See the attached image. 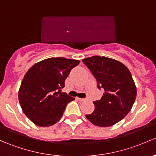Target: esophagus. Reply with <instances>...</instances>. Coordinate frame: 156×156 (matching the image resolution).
Segmentation results:
<instances>
[{
  "instance_id": "obj_1",
  "label": "esophagus",
  "mask_w": 156,
  "mask_h": 156,
  "mask_svg": "<svg viewBox=\"0 0 156 156\" xmlns=\"http://www.w3.org/2000/svg\"><path fill=\"white\" fill-rule=\"evenodd\" d=\"M78 99L79 100V101H86V99H81V98H78Z\"/></svg>"
}]
</instances>
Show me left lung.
I'll return each mask as SVG.
<instances>
[{
	"instance_id": "left-lung-1",
	"label": "left lung",
	"mask_w": 156,
	"mask_h": 156,
	"mask_svg": "<svg viewBox=\"0 0 156 156\" xmlns=\"http://www.w3.org/2000/svg\"><path fill=\"white\" fill-rule=\"evenodd\" d=\"M82 61L96 78L98 88L105 90L101 99L93 101V112L86 117L100 127L117 123L131 111L137 96L130 71L123 63L109 57L93 56Z\"/></svg>"
}]
</instances>
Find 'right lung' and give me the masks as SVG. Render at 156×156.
Segmentation results:
<instances>
[{"instance_id":"1","label":"right lung","mask_w":156,"mask_h":156,"mask_svg":"<svg viewBox=\"0 0 156 156\" xmlns=\"http://www.w3.org/2000/svg\"><path fill=\"white\" fill-rule=\"evenodd\" d=\"M78 60L51 57L39 61L27 72L19 90L23 112L35 125L47 127L63 116L67 104L75 98L62 93L70 71Z\"/></svg>"}]
</instances>
